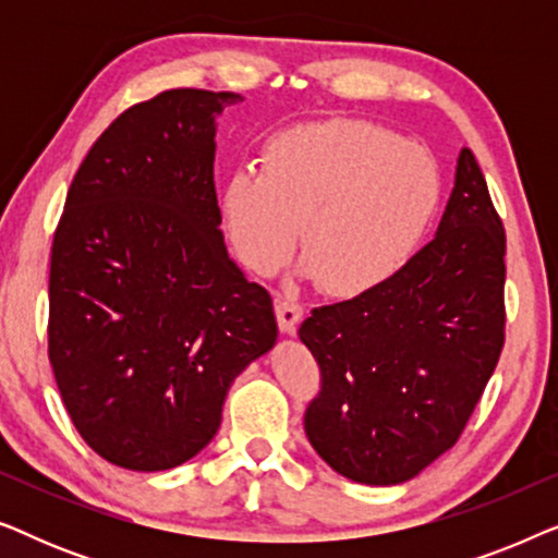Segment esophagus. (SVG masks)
Listing matches in <instances>:
<instances>
[{
    "instance_id": "obj_1",
    "label": "esophagus",
    "mask_w": 558,
    "mask_h": 558,
    "mask_svg": "<svg viewBox=\"0 0 558 558\" xmlns=\"http://www.w3.org/2000/svg\"><path fill=\"white\" fill-rule=\"evenodd\" d=\"M274 312H277V323L281 327V332H294L296 323H300L304 310L302 304H296L294 300H277V307H274Z\"/></svg>"
}]
</instances>
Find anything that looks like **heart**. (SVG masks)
I'll return each mask as SVG.
<instances>
[{
	"instance_id": "1",
	"label": "heart",
	"mask_w": 558,
	"mask_h": 558,
	"mask_svg": "<svg viewBox=\"0 0 558 558\" xmlns=\"http://www.w3.org/2000/svg\"><path fill=\"white\" fill-rule=\"evenodd\" d=\"M441 201L429 149L363 119L281 129L262 172L228 174L220 210L235 254L271 277L300 241L304 271L327 294L353 300L391 281L422 246Z\"/></svg>"
}]
</instances>
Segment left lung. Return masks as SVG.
<instances>
[{
	"instance_id": "obj_1",
	"label": "left lung",
	"mask_w": 558,
	"mask_h": 558,
	"mask_svg": "<svg viewBox=\"0 0 558 558\" xmlns=\"http://www.w3.org/2000/svg\"><path fill=\"white\" fill-rule=\"evenodd\" d=\"M502 256L506 228L462 149L437 235L376 292L304 319L323 376L304 432L335 472L399 485L454 447L506 342Z\"/></svg>"
}]
</instances>
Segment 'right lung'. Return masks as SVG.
Here are the masks:
<instances>
[{"mask_svg":"<svg viewBox=\"0 0 558 558\" xmlns=\"http://www.w3.org/2000/svg\"><path fill=\"white\" fill-rule=\"evenodd\" d=\"M231 90L134 104L75 172L50 254L48 355L111 464L170 470L216 437L235 376L277 342L269 292L228 258L213 182Z\"/></svg>","mask_w":558,"mask_h":558,"instance_id":"add662e5","label":"right lung"}]
</instances>
